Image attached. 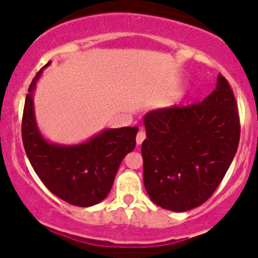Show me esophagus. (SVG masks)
Instances as JSON below:
<instances>
[{"mask_svg":"<svg viewBox=\"0 0 258 258\" xmlns=\"http://www.w3.org/2000/svg\"><path fill=\"white\" fill-rule=\"evenodd\" d=\"M145 138H146L145 132H143V131L138 132L137 136H136V143H137V145H142V142L145 141Z\"/></svg>","mask_w":258,"mask_h":258,"instance_id":"34e87169","label":"esophagus"}]
</instances>
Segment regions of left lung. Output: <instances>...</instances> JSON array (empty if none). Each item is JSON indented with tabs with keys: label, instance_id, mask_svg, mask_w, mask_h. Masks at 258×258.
Segmentation results:
<instances>
[{
	"label": "left lung",
	"instance_id": "8db88e82",
	"mask_svg": "<svg viewBox=\"0 0 258 258\" xmlns=\"http://www.w3.org/2000/svg\"><path fill=\"white\" fill-rule=\"evenodd\" d=\"M143 122V181L152 202L177 213L207 202L240 141V117L227 80L219 74L215 90L202 102L150 111Z\"/></svg>",
	"mask_w": 258,
	"mask_h": 258
}]
</instances>
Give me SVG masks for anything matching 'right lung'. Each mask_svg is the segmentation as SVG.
Masks as SVG:
<instances>
[{
    "instance_id": "add662e5",
    "label": "right lung",
    "mask_w": 258,
    "mask_h": 258,
    "mask_svg": "<svg viewBox=\"0 0 258 258\" xmlns=\"http://www.w3.org/2000/svg\"><path fill=\"white\" fill-rule=\"evenodd\" d=\"M43 67L29 85L22 118V140L34 172L64 202L88 208L102 202L112 188L122 159L136 147L138 127L107 128L80 145L51 143L40 134L33 93Z\"/></svg>"
}]
</instances>
